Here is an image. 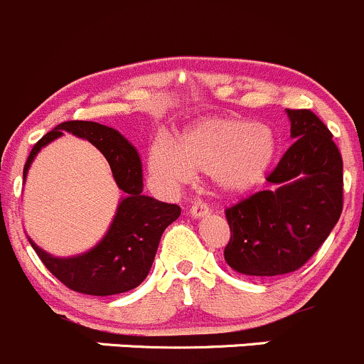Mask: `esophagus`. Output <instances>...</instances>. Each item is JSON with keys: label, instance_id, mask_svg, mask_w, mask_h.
<instances>
[{"label": "esophagus", "instance_id": "1", "mask_svg": "<svg viewBox=\"0 0 364 364\" xmlns=\"http://www.w3.org/2000/svg\"><path fill=\"white\" fill-rule=\"evenodd\" d=\"M190 215H192L193 218L206 217V215H210V208L204 203H200V200H197V203H193L192 208H190Z\"/></svg>", "mask_w": 364, "mask_h": 364}]
</instances>
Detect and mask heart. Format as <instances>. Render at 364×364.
Wrapping results in <instances>:
<instances>
[{"mask_svg": "<svg viewBox=\"0 0 364 364\" xmlns=\"http://www.w3.org/2000/svg\"><path fill=\"white\" fill-rule=\"evenodd\" d=\"M276 151V136L264 124L210 117L186 129L176 147L154 146L149 165L172 185L188 183L196 172H204L211 174L220 192L240 196L263 181Z\"/></svg>", "mask_w": 364, "mask_h": 364, "instance_id": "b5f03b06", "label": "heart"}]
</instances>
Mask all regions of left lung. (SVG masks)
Returning <instances> with one entry per match:
<instances>
[{
    "instance_id": "1",
    "label": "left lung",
    "mask_w": 364,
    "mask_h": 364,
    "mask_svg": "<svg viewBox=\"0 0 364 364\" xmlns=\"http://www.w3.org/2000/svg\"><path fill=\"white\" fill-rule=\"evenodd\" d=\"M290 149L267 190L225 210L231 238L224 257L245 276L299 270L327 240L343 210V160L333 133L311 110H287Z\"/></svg>"
}]
</instances>
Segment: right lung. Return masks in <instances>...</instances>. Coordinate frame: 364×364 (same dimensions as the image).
<instances>
[{
    "mask_svg": "<svg viewBox=\"0 0 364 364\" xmlns=\"http://www.w3.org/2000/svg\"><path fill=\"white\" fill-rule=\"evenodd\" d=\"M63 132L88 140L103 153L114 172L115 183L126 197L119 203L107 235L87 252L73 257H55L31 240L30 243L46 268L70 290L97 297L124 294L147 277L161 235L179 217L181 208L144 196L142 161L135 147L117 129L90 121H67L46 133L28 156L23 179H26L28 168L38 151L62 136Z\"/></svg>",
    "mask_w": 364,
    "mask_h": 364,
    "instance_id": "obj_1",
    "label": "right lung"
}]
</instances>
